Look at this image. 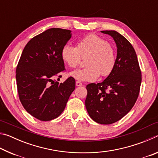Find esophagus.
<instances>
[{
  "label": "esophagus",
  "instance_id": "1",
  "mask_svg": "<svg viewBox=\"0 0 158 158\" xmlns=\"http://www.w3.org/2000/svg\"><path fill=\"white\" fill-rule=\"evenodd\" d=\"M76 85H77V86H81L82 83L77 81H76Z\"/></svg>",
  "mask_w": 158,
  "mask_h": 158
}]
</instances>
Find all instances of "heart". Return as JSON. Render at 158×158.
<instances>
[{"mask_svg":"<svg viewBox=\"0 0 158 158\" xmlns=\"http://www.w3.org/2000/svg\"><path fill=\"white\" fill-rule=\"evenodd\" d=\"M87 56L84 68L70 73L69 75L81 81H93L100 75L106 77L114 70L116 63L114 47L105 38L95 34H89L77 42V47L64 45L61 58L69 68H75L81 57Z\"/></svg>","mask_w":158,"mask_h":158,"instance_id":"b5f03b06","label":"heart"}]
</instances>
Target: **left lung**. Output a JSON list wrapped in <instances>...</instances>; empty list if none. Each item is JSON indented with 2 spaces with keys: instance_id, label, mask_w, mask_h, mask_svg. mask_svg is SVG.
Segmentation results:
<instances>
[{
  "instance_id": "left-lung-1",
  "label": "left lung",
  "mask_w": 158,
  "mask_h": 158,
  "mask_svg": "<svg viewBox=\"0 0 158 158\" xmlns=\"http://www.w3.org/2000/svg\"><path fill=\"white\" fill-rule=\"evenodd\" d=\"M113 37L117 47L114 70L98 84L86 85L85 105L90 117L98 123L109 125L129 112L139 94L141 73L132 45L115 31H102Z\"/></svg>"
}]
</instances>
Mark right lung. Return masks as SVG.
<instances>
[{
	"mask_svg": "<svg viewBox=\"0 0 158 158\" xmlns=\"http://www.w3.org/2000/svg\"><path fill=\"white\" fill-rule=\"evenodd\" d=\"M71 31L53 28L32 38L26 45L16 69L19 97L31 116L48 121L60 116L75 89V80L55 81L65 71L61 50Z\"/></svg>",
	"mask_w": 158,
	"mask_h": 158,
	"instance_id": "right-lung-1",
	"label": "right lung"
}]
</instances>
